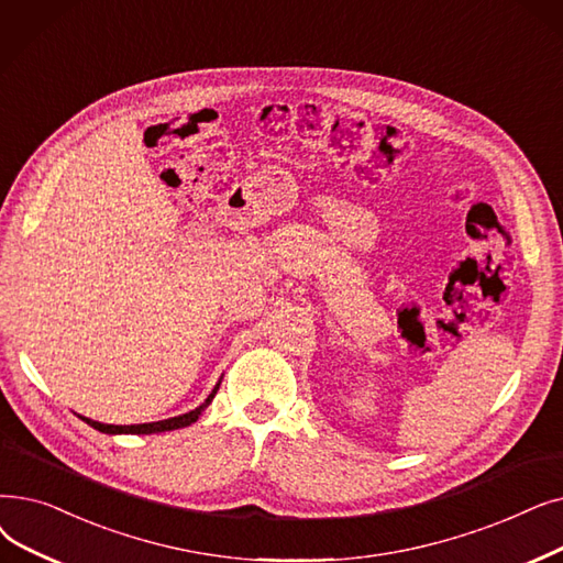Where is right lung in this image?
Masks as SVG:
<instances>
[{"mask_svg": "<svg viewBox=\"0 0 563 563\" xmlns=\"http://www.w3.org/2000/svg\"><path fill=\"white\" fill-rule=\"evenodd\" d=\"M213 396H216V388H213V394L207 398V402H205V405H200L198 409H192V411H188V413H181V417H175V419L156 421V423H140V426H108V423H99V421H91V419H85V417H82V421H87L91 428H96L99 432H108V434H121V432H126V434H152V432L179 430V428H186V426H190V423L198 421V417H200V413L205 411V407H209V402L213 400Z\"/></svg>", "mask_w": 563, "mask_h": 563, "instance_id": "right-lung-1", "label": "right lung"}]
</instances>
